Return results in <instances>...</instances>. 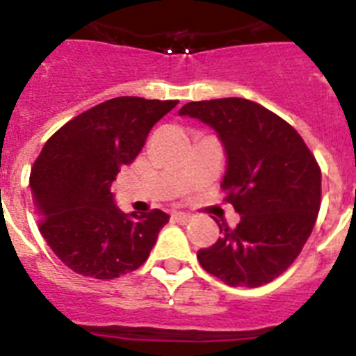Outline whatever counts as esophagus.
I'll return each instance as SVG.
<instances>
[{
	"label": "esophagus",
	"instance_id": "1",
	"mask_svg": "<svg viewBox=\"0 0 356 356\" xmlns=\"http://www.w3.org/2000/svg\"><path fill=\"white\" fill-rule=\"evenodd\" d=\"M172 217H175L178 222L185 225V222L191 221V217H193V216H191V213H187V212H175V213H172Z\"/></svg>",
	"mask_w": 356,
	"mask_h": 356
}]
</instances>
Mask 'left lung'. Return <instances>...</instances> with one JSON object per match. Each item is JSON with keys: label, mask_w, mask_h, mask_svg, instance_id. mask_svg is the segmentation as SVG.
I'll use <instances>...</instances> for the list:
<instances>
[{"label": "left lung", "mask_w": 356, "mask_h": 356, "mask_svg": "<svg viewBox=\"0 0 356 356\" xmlns=\"http://www.w3.org/2000/svg\"><path fill=\"white\" fill-rule=\"evenodd\" d=\"M217 131L226 151L222 191L237 228L197 251L201 267L229 287H260L292 266L321 207V169L287 121L242 97L191 102L178 112Z\"/></svg>", "instance_id": "left-lung-1"}]
</instances>
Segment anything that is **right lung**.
<instances>
[{"mask_svg":"<svg viewBox=\"0 0 356 356\" xmlns=\"http://www.w3.org/2000/svg\"><path fill=\"white\" fill-rule=\"evenodd\" d=\"M176 105L172 99L114 97L65 122L44 144L30 175L39 229L78 275L114 280L149 257L169 216L159 209L122 213L110 185Z\"/></svg>","mask_w":356,"mask_h":356,"instance_id":"obj_1","label":"right lung"}]
</instances>
